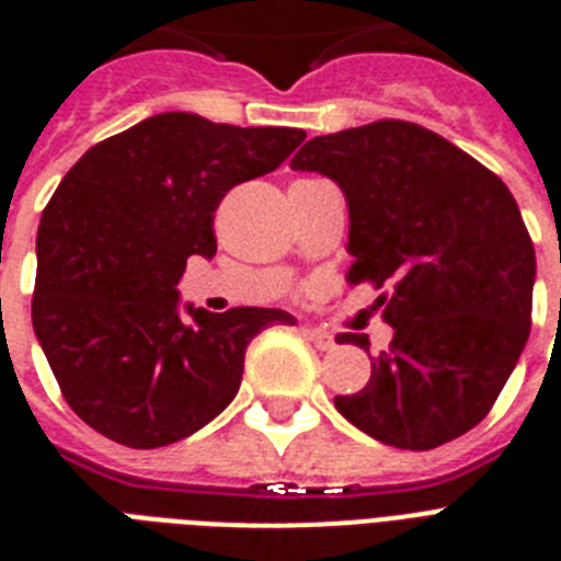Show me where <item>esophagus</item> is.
I'll list each match as a JSON object with an SVG mask.
<instances>
[{
	"mask_svg": "<svg viewBox=\"0 0 561 561\" xmlns=\"http://www.w3.org/2000/svg\"><path fill=\"white\" fill-rule=\"evenodd\" d=\"M306 336H309V340L314 342V348H320V351H331L336 345L334 334H329V331H323V329H306Z\"/></svg>",
	"mask_w": 561,
	"mask_h": 561,
	"instance_id": "34e87169",
	"label": "esophagus"
}]
</instances>
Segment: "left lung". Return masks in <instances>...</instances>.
Wrapping results in <instances>:
<instances>
[{"label":"left lung","mask_w":561,"mask_h":561,"mask_svg":"<svg viewBox=\"0 0 561 561\" xmlns=\"http://www.w3.org/2000/svg\"><path fill=\"white\" fill-rule=\"evenodd\" d=\"M295 171L345 193L351 284L370 280L390 348L359 393L336 396L345 419L399 449H435L485 419L528 334L537 255L512 191L440 134L376 121L306 142ZM370 351L365 334H336Z\"/></svg>","instance_id":"1"}]
</instances>
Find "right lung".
I'll return each instance as SVG.
<instances>
[{
	"label": "right lung",
	"mask_w": 561,
	"mask_h": 561,
	"mask_svg": "<svg viewBox=\"0 0 561 561\" xmlns=\"http://www.w3.org/2000/svg\"><path fill=\"white\" fill-rule=\"evenodd\" d=\"M304 128L153 114L89 148L42 213L33 331L64 399L131 449L168 447L236 399L252 336L280 309L185 306L187 257L216 255L213 213L230 187L275 171Z\"/></svg>",
	"instance_id": "1"
}]
</instances>
